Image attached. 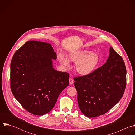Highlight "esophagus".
I'll use <instances>...</instances> for the list:
<instances>
[{"label": "esophagus", "instance_id": "34e87169", "mask_svg": "<svg viewBox=\"0 0 135 135\" xmlns=\"http://www.w3.org/2000/svg\"><path fill=\"white\" fill-rule=\"evenodd\" d=\"M69 84H70V85H71V84H73L74 80H73V79L71 78H70L69 79Z\"/></svg>", "mask_w": 135, "mask_h": 135}]
</instances>
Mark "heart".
Segmentation results:
<instances>
[{
    "label": "heart",
    "instance_id": "heart-1",
    "mask_svg": "<svg viewBox=\"0 0 135 135\" xmlns=\"http://www.w3.org/2000/svg\"><path fill=\"white\" fill-rule=\"evenodd\" d=\"M59 60L61 65L66 68L70 66V62H76L75 69L82 75H87L91 73L97 67L99 61L98 55L88 50H79L71 53L68 60L63 55L59 56Z\"/></svg>",
    "mask_w": 135,
    "mask_h": 135
}]
</instances>
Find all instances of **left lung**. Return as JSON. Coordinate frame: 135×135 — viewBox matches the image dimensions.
<instances>
[{
  "label": "left lung",
  "instance_id": "obj_1",
  "mask_svg": "<svg viewBox=\"0 0 135 135\" xmlns=\"http://www.w3.org/2000/svg\"><path fill=\"white\" fill-rule=\"evenodd\" d=\"M126 74L122 56L110 47L105 64L89 75L74 77L79 106L85 116L103 115L120 101L126 86Z\"/></svg>",
  "mask_w": 135,
  "mask_h": 135
}]
</instances>
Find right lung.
I'll list each match as a JSON object with an SVG mask.
<instances>
[{
	"instance_id": "right-lung-1",
	"label": "right lung",
	"mask_w": 135,
	"mask_h": 135,
	"mask_svg": "<svg viewBox=\"0 0 135 135\" xmlns=\"http://www.w3.org/2000/svg\"><path fill=\"white\" fill-rule=\"evenodd\" d=\"M56 59L51 45L29 41L14 54L10 86L16 99L28 112L43 115L54 106L60 93L69 85V74L55 70Z\"/></svg>"
}]
</instances>
